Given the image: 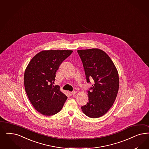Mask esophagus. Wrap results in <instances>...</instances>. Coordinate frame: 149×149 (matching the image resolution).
Segmentation results:
<instances>
[{"label":"esophagus","instance_id":"obj_1","mask_svg":"<svg viewBox=\"0 0 149 149\" xmlns=\"http://www.w3.org/2000/svg\"><path fill=\"white\" fill-rule=\"evenodd\" d=\"M76 93H77L76 91H72V92L70 93V94H71V95H75V94H76Z\"/></svg>","mask_w":149,"mask_h":149}]
</instances>
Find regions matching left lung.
<instances>
[{
	"instance_id": "1",
	"label": "left lung",
	"mask_w": 149,
	"mask_h": 149,
	"mask_svg": "<svg viewBox=\"0 0 149 149\" xmlns=\"http://www.w3.org/2000/svg\"><path fill=\"white\" fill-rule=\"evenodd\" d=\"M86 76V82L94 84L88 91V100L81 107L83 112L91 118L104 115L113 105L119 88L118 73L110 58L103 50L93 48L77 50Z\"/></svg>"
}]
</instances>
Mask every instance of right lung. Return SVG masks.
<instances>
[{
    "instance_id": "add662e5",
    "label": "right lung",
    "mask_w": 149,
    "mask_h": 149,
    "mask_svg": "<svg viewBox=\"0 0 149 149\" xmlns=\"http://www.w3.org/2000/svg\"><path fill=\"white\" fill-rule=\"evenodd\" d=\"M72 50H43L36 54L26 67L24 89L32 105L45 116L54 115L60 111L67 97L54 86L56 72Z\"/></svg>"
}]
</instances>
